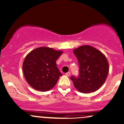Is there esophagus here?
<instances>
[{"mask_svg":"<svg viewBox=\"0 0 124 124\" xmlns=\"http://www.w3.org/2000/svg\"><path fill=\"white\" fill-rule=\"evenodd\" d=\"M65 75L68 77L70 76V72H67V73H66Z\"/></svg>","mask_w":124,"mask_h":124,"instance_id":"34e87169","label":"esophagus"}]
</instances>
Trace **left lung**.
Here are the masks:
<instances>
[{
	"instance_id": "left-lung-1",
	"label": "left lung",
	"mask_w": 124,
	"mask_h": 124,
	"mask_svg": "<svg viewBox=\"0 0 124 124\" xmlns=\"http://www.w3.org/2000/svg\"><path fill=\"white\" fill-rule=\"evenodd\" d=\"M73 52L79 65V76L70 78L75 88L83 93L98 90L105 82L108 73L109 65L105 56L90 45H83Z\"/></svg>"
}]
</instances>
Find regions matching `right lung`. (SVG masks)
I'll list each match as a JSON object with an SVG mask.
<instances>
[{
	"label": "right lung",
	"mask_w": 124,
	"mask_h": 124,
	"mask_svg": "<svg viewBox=\"0 0 124 124\" xmlns=\"http://www.w3.org/2000/svg\"><path fill=\"white\" fill-rule=\"evenodd\" d=\"M62 51L40 47L31 51L23 63V71L29 85L35 90L46 91L54 86L62 76L56 61Z\"/></svg>",
	"instance_id": "obj_1"
}]
</instances>
